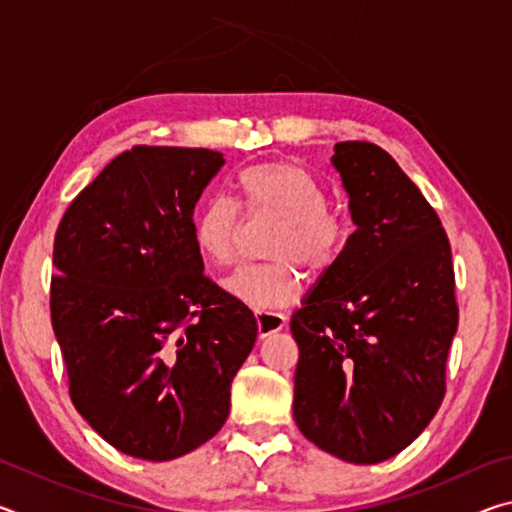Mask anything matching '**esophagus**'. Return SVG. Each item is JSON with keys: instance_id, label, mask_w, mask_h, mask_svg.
I'll return each instance as SVG.
<instances>
[{"instance_id": "esophagus-1", "label": "esophagus", "mask_w": 512, "mask_h": 512, "mask_svg": "<svg viewBox=\"0 0 512 512\" xmlns=\"http://www.w3.org/2000/svg\"><path fill=\"white\" fill-rule=\"evenodd\" d=\"M255 323H257V334L259 339H266L273 332H280L287 323V318L282 314H275V311H255Z\"/></svg>"}]
</instances>
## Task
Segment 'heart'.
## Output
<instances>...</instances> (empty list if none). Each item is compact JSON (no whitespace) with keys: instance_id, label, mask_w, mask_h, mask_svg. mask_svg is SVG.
I'll use <instances>...</instances> for the list:
<instances>
[{"instance_id":"heart-1","label":"heart","mask_w":512,"mask_h":512,"mask_svg":"<svg viewBox=\"0 0 512 512\" xmlns=\"http://www.w3.org/2000/svg\"><path fill=\"white\" fill-rule=\"evenodd\" d=\"M241 210L250 219L280 223L266 246L271 264L241 268L225 280V291L253 309H282L300 298L302 282L293 266L325 273L348 239V223L327 210L318 180L296 162L273 160L246 167L237 178ZM194 244L207 262L228 268L239 259L244 219L225 198L198 207L192 221Z\"/></svg>"}]
</instances>
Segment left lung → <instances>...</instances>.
<instances>
[{
    "instance_id": "left-lung-1",
    "label": "left lung",
    "mask_w": 512,
    "mask_h": 512,
    "mask_svg": "<svg viewBox=\"0 0 512 512\" xmlns=\"http://www.w3.org/2000/svg\"><path fill=\"white\" fill-rule=\"evenodd\" d=\"M332 164L357 230L291 316L293 418L325 452L372 465L409 447L443 404L458 327L452 248L377 144L339 142Z\"/></svg>"
}]
</instances>
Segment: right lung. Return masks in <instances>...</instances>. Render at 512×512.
<instances>
[{
    "label": "right lung",
    "instance_id": "right-lung-1",
    "mask_svg": "<svg viewBox=\"0 0 512 512\" xmlns=\"http://www.w3.org/2000/svg\"><path fill=\"white\" fill-rule=\"evenodd\" d=\"M223 155L133 146L74 198L54 239L51 325L69 397L119 452L171 461L230 413L253 350L244 302L203 273L194 207Z\"/></svg>",
    "mask_w": 512,
    "mask_h": 512
}]
</instances>
